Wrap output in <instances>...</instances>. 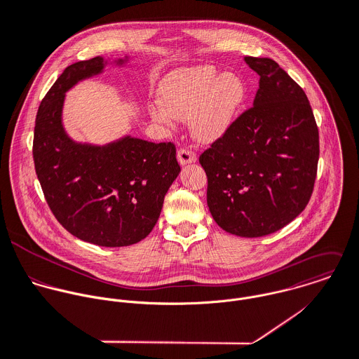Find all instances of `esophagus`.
Wrapping results in <instances>:
<instances>
[{"label":"esophagus","mask_w":359,"mask_h":359,"mask_svg":"<svg viewBox=\"0 0 359 359\" xmlns=\"http://www.w3.org/2000/svg\"><path fill=\"white\" fill-rule=\"evenodd\" d=\"M177 161L180 165H189V163H193L197 161V156L193 151L190 149H186V148H182L177 151Z\"/></svg>","instance_id":"esophagus-1"}]
</instances>
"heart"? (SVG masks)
<instances>
[{
  "mask_svg": "<svg viewBox=\"0 0 359 359\" xmlns=\"http://www.w3.org/2000/svg\"><path fill=\"white\" fill-rule=\"evenodd\" d=\"M158 99L159 104L149 107L154 121L172 128L176 118H191L193 135L208 144L232 126L245 99V85L235 74H219L211 65L180 68L161 81Z\"/></svg>",
  "mask_w": 359,
  "mask_h": 359,
  "instance_id": "b5f03b06",
  "label": "heart"
}]
</instances>
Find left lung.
I'll use <instances>...</instances> for the list:
<instances>
[{
	"label": "left lung",
	"instance_id": "1",
	"mask_svg": "<svg viewBox=\"0 0 359 359\" xmlns=\"http://www.w3.org/2000/svg\"><path fill=\"white\" fill-rule=\"evenodd\" d=\"M260 75L253 107L200 156L215 222L242 238L274 233L308 205L319 131L304 89L271 58L245 57Z\"/></svg>",
	"mask_w": 359,
	"mask_h": 359
}]
</instances>
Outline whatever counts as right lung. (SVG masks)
Returning a JSON list of instances; mask_svg holds the SVG:
<instances>
[{
  "label": "right lung",
  "instance_id": "obj_1",
  "mask_svg": "<svg viewBox=\"0 0 359 359\" xmlns=\"http://www.w3.org/2000/svg\"><path fill=\"white\" fill-rule=\"evenodd\" d=\"M128 57L116 60L124 65ZM103 57L68 65L43 97L33 161L46 201L75 238L103 248L138 243L154 229L165 194L180 173L172 142L126 135L104 145L75 142L62 126L65 92L103 72Z\"/></svg>",
  "mask_w": 359,
  "mask_h": 359
}]
</instances>
